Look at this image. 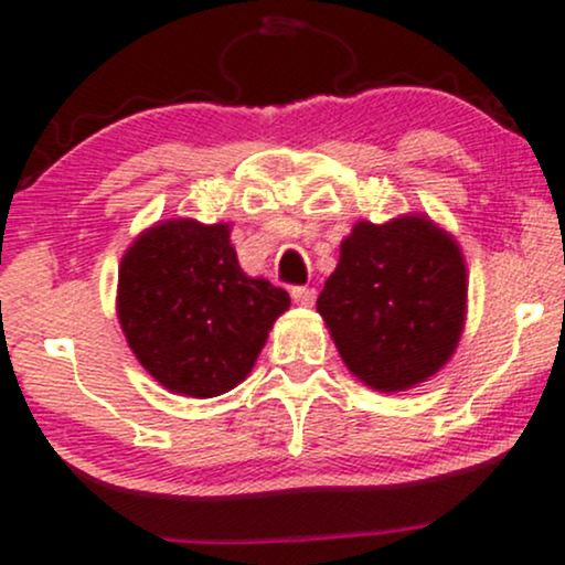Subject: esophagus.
I'll return each instance as SVG.
<instances>
[{
    "label": "esophagus",
    "instance_id": "obj_1",
    "mask_svg": "<svg viewBox=\"0 0 565 565\" xmlns=\"http://www.w3.org/2000/svg\"><path fill=\"white\" fill-rule=\"evenodd\" d=\"M291 299H295L299 307H312V305H316V289L295 287V289H291Z\"/></svg>",
    "mask_w": 565,
    "mask_h": 565
}]
</instances>
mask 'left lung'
Segmentation results:
<instances>
[{"mask_svg": "<svg viewBox=\"0 0 565 565\" xmlns=\"http://www.w3.org/2000/svg\"><path fill=\"white\" fill-rule=\"evenodd\" d=\"M467 287L459 242L430 216L356 221L318 312L349 373L398 394L451 360L467 320Z\"/></svg>", "mask_w": 565, "mask_h": 565, "instance_id": "8db88e82", "label": "left lung"}]
</instances>
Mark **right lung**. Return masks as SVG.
<instances>
[{
    "instance_id": "right-lung-1",
    "label": "right lung",
    "mask_w": 565,
    "mask_h": 565,
    "mask_svg": "<svg viewBox=\"0 0 565 565\" xmlns=\"http://www.w3.org/2000/svg\"><path fill=\"white\" fill-rule=\"evenodd\" d=\"M232 224L156 221L119 263L117 318L142 367L171 394L211 398L253 370L291 299L239 268Z\"/></svg>"
}]
</instances>
